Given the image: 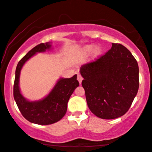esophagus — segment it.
Segmentation results:
<instances>
[{
	"label": "esophagus",
	"mask_w": 152,
	"mask_h": 152,
	"mask_svg": "<svg viewBox=\"0 0 152 152\" xmlns=\"http://www.w3.org/2000/svg\"><path fill=\"white\" fill-rule=\"evenodd\" d=\"M77 79L78 82H79V83L81 84V82H82V80H83V78H82V76L80 75L79 74H78V77H77Z\"/></svg>",
	"instance_id": "34e87169"
}]
</instances>
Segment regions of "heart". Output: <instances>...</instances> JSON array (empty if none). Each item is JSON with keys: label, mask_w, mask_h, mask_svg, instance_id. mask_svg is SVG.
Returning a JSON list of instances; mask_svg holds the SVG:
<instances>
[{"label": "heart", "mask_w": 152, "mask_h": 152, "mask_svg": "<svg viewBox=\"0 0 152 152\" xmlns=\"http://www.w3.org/2000/svg\"><path fill=\"white\" fill-rule=\"evenodd\" d=\"M82 53L84 56H88V54H90L92 52L93 53V57L94 58H97L102 55V48L100 46H97L94 47V45H86L82 48Z\"/></svg>", "instance_id": "obj_1"}]
</instances>
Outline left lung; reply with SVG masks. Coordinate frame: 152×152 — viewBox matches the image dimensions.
Returning a JSON list of instances; mask_svg holds the SVG:
<instances>
[{"label":"left lung","mask_w":152,"mask_h":152,"mask_svg":"<svg viewBox=\"0 0 152 152\" xmlns=\"http://www.w3.org/2000/svg\"><path fill=\"white\" fill-rule=\"evenodd\" d=\"M87 105L103 119H114L129 109L139 90V66L126 47L112 43L105 55L81 66Z\"/></svg>","instance_id":"8db88e82"}]
</instances>
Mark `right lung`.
I'll return each mask as SVG.
<instances>
[{
  "instance_id": "1",
  "label": "right lung",
  "mask_w": 152,
  "mask_h": 152,
  "mask_svg": "<svg viewBox=\"0 0 152 152\" xmlns=\"http://www.w3.org/2000/svg\"><path fill=\"white\" fill-rule=\"evenodd\" d=\"M52 49L50 42L41 43L28 52L17 65L13 86V96L23 117L31 123L48 125L60 121L66 114L67 104L71 94L79 86L77 75L69 78H60L48 94L42 99L31 101L23 96L19 86L20 74L23 66L38 53Z\"/></svg>"
}]
</instances>
